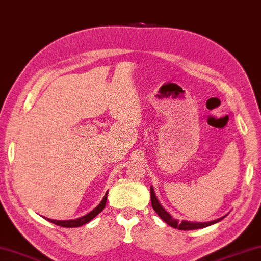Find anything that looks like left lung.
I'll return each instance as SVG.
<instances>
[{"mask_svg": "<svg viewBox=\"0 0 261 261\" xmlns=\"http://www.w3.org/2000/svg\"><path fill=\"white\" fill-rule=\"evenodd\" d=\"M150 201H151V206H153L155 212L161 217V219H162L164 222H167L169 226H171V227H173V228H177L180 230H193V229L204 228V227L217 224V222H219L227 216L226 215L221 218H218V219H216V220L207 221V222H194V221H187V220L179 221L178 219H174V218H172V216L170 215V213L165 210L162 205H161V203L159 202L158 197H156V195H155L153 186H150Z\"/></svg>", "mask_w": 261, "mask_h": 261, "instance_id": "obj_1", "label": "left lung"}]
</instances>
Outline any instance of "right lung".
<instances>
[{"instance_id": "add662e5", "label": "right lung", "mask_w": 261, "mask_h": 261, "mask_svg": "<svg viewBox=\"0 0 261 261\" xmlns=\"http://www.w3.org/2000/svg\"><path fill=\"white\" fill-rule=\"evenodd\" d=\"M107 193H108V191L106 192L105 196L102 197L101 202L99 203V204H98L96 207H94L93 210H91L89 213H87V215H85V216L76 218V219H70V220H55V219H50V218H45V217H43V218H44V219L48 220V221L52 222V224L58 225V226H61V227H66V228H73V227L83 226V225L87 224V222L91 221L94 217L98 216L99 213H100V212L103 210V207H105V205H106V201H107Z\"/></svg>"}]
</instances>
